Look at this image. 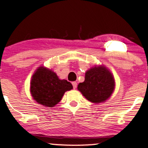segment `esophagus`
Here are the masks:
<instances>
[{
    "instance_id": "esophagus-1",
    "label": "esophagus",
    "mask_w": 148,
    "mask_h": 148,
    "mask_svg": "<svg viewBox=\"0 0 148 148\" xmlns=\"http://www.w3.org/2000/svg\"><path fill=\"white\" fill-rule=\"evenodd\" d=\"M72 86H73V88H74V89H75V88H76V87H77V83L75 82V81H73Z\"/></svg>"
}]
</instances>
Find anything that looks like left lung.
Returning <instances> with one entry per match:
<instances>
[{
    "mask_svg": "<svg viewBox=\"0 0 148 148\" xmlns=\"http://www.w3.org/2000/svg\"><path fill=\"white\" fill-rule=\"evenodd\" d=\"M77 88L88 101L96 103L103 102L114 90V77L106 67L95 66L86 72L85 81L80 83Z\"/></svg>",
    "mask_w": 148,
    "mask_h": 148,
    "instance_id": "8db88e82",
    "label": "left lung"
}]
</instances>
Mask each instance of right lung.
<instances>
[{"instance_id":"1","label":"right lung","mask_w":148,"mask_h":148,"mask_svg":"<svg viewBox=\"0 0 148 148\" xmlns=\"http://www.w3.org/2000/svg\"><path fill=\"white\" fill-rule=\"evenodd\" d=\"M73 88L67 80H60L51 69L40 67L35 71L30 81V92L37 103L53 107L60 102L66 91Z\"/></svg>"}]
</instances>
